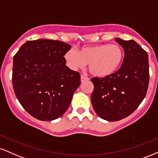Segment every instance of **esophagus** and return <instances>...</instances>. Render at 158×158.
<instances>
[{
	"label": "esophagus",
	"mask_w": 158,
	"mask_h": 158,
	"mask_svg": "<svg viewBox=\"0 0 158 158\" xmlns=\"http://www.w3.org/2000/svg\"><path fill=\"white\" fill-rule=\"evenodd\" d=\"M88 80H89L88 77H85V76H83V75L81 76V82H84V81H88Z\"/></svg>",
	"instance_id": "obj_1"
}]
</instances>
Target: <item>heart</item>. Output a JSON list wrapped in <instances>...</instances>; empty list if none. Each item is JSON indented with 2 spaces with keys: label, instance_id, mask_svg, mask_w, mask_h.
Segmentation results:
<instances>
[{
  "label": "heart",
  "instance_id": "obj_1",
  "mask_svg": "<svg viewBox=\"0 0 158 158\" xmlns=\"http://www.w3.org/2000/svg\"><path fill=\"white\" fill-rule=\"evenodd\" d=\"M123 56L124 53L119 45L103 43L83 46L79 53L71 48L64 54V57L72 70L83 68L88 64V70L92 75L106 77L120 67Z\"/></svg>",
  "mask_w": 158,
  "mask_h": 158
}]
</instances>
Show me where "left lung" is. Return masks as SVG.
I'll use <instances>...</instances> for the list:
<instances>
[{"mask_svg": "<svg viewBox=\"0 0 158 158\" xmlns=\"http://www.w3.org/2000/svg\"><path fill=\"white\" fill-rule=\"evenodd\" d=\"M115 40L124 51L120 69L108 77L91 79L93 107L108 121L121 120L133 113L145 98L149 81L147 52L134 40Z\"/></svg>", "mask_w": 158, "mask_h": 158, "instance_id": "8db88e82", "label": "left lung"}]
</instances>
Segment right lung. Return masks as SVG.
I'll return each instance as SVG.
<instances>
[{"label":"right lung","mask_w":158,"mask_h":158,"mask_svg":"<svg viewBox=\"0 0 158 158\" xmlns=\"http://www.w3.org/2000/svg\"><path fill=\"white\" fill-rule=\"evenodd\" d=\"M71 46L60 40L27 41L13 58L15 96L31 116L52 121L62 116L80 85V74L65 65Z\"/></svg>","instance_id":"1"}]
</instances>
